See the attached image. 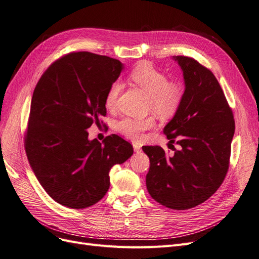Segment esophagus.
Returning <instances> with one entry per match:
<instances>
[{
    "instance_id": "obj_1",
    "label": "esophagus",
    "mask_w": 259,
    "mask_h": 259,
    "mask_svg": "<svg viewBox=\"0 0 259 259\" xmlns=\"http://www.w3.org/2000/svg\"><path fill=\"white\" fill-rule=\"evenodd\" d=\"M133 147H134L135 152H140V151H142V147H140V145H138V144H133Z\"/></svg>"
}]
</instances>
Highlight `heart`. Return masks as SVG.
<instances>
[{
    "label": "heart",
    "mask_w": 259,
    "mask_h": 259,
    "mask_svg": "<svg viewBox=\"0 0 259 259\" xmlns=\"http://www.w3.org/2000/svg\"><path fill=\"white\" fill-rule=\"evenodd\" d=\"M131 81L136 84L149 96L148 111L154 112L163 119L176 115L184 100V91L180 84L170 82L168 76L150 64H142L130 73ZM122 90V84L114 81L109 86L105 96V107L114 110ZM155 116L149 115L144 119L125 116L115 124L116 131L133 140H140L145 132L155 127Z\"/></svg>",
    "instance_id": "b5f03b06"
}]
</instances>
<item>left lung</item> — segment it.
Returning <instances> with one entry per match:
<instances>
[{
    "instance_id": "8db88e82",
    "label": "left lung",
    "mask_w": 259,
    "mask_h": 259,
    "mask_svg": "<svg viewBox=\"0 0 259 259\" xmlns=\"http://www.w3.org/2000/svg\"><path fill=\"white\" fill-rule=\"evenodd\" d=\"M174 58L184 71L186 90L182 107L164 134L179 149L171 155L159 146H144L143 150L150 160L149 194L160 204L180 210L205 202L223 184L236 125L213 72L194 58Z\"/></svg>"
}]
</instances>
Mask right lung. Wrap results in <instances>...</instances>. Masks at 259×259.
Returning a JSON list of instances; mask_svg holds the SVG:
<instances>
[{"instance_id": "obj_1", "label": "right lung", "mask_w": 259, "mask_h": 259, "mask_svg": "<svg viewBox=\"0 0 259 259\" xmlns=\"http://www.w3.org/2000/svg\"><path fill=\"white\" fill-rule=\"evenodd\" d=\"M121 70L117 59L72 52L55 60L35 86L26 153L38 183L61 205L81 209L100 201L110 187L111 167L134 152L120 136L100 144L90 142L86 131L106 116V93Z\"/></svg>"}]
</instances>
